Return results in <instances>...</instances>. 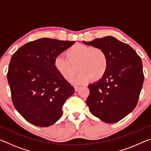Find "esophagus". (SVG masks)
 <instances>
[{
	"instance_id": "esophagus-1",
	"label": "esophagus",
	"mask_w": 151,
	"mask_h": 151,
	"mask_svg": "<svg viewBox=\"0 0 151 151\" xmlns=\"http://www.w3.org/2000/svg\"><path fill=\"white\" fill-rule=\"evenodd\" d=\"M81 88V86H78V85H75V91H76L77 92L79 89Z\"/></svg>"
}]
</instances>
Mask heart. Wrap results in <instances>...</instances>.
Masks as SVG:
<instances>
[{"instance_id": "b5f03b06", "label": "heart", "mask_w": 151, "mask_h": 151, "mask_svg": "<svg viewBox=\"0 0 151 151\" xmlns=\"http://www.w3.org/2000/svg\"><path fill=\"white\" fill-rule=\"evenodd\" d=\"M66 56H57L54 61L56 70L66 80L70 81L75 76L76 66L81 72L75 81L79 84L88 83L92 78L101 80L108 69V57L101 48L76 44L66 50Z\"/></svg>"}]
</instances>
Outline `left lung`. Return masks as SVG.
Here are the masks:
<instances>
[{"label":"left lung","mask_w":151,"mask_h":151,"mask_svg":"<svg viewBox=\"0 0 151 151\" xmlns=\"http://www.w3.org/2000/svg\"><path fill=\"white\" fill-rule=\"evenodd\" d=\"M83 42L102 48L109 60L105 75L88 85L86 104L94 116L114 123L137 106L144 81L141 58L129 45L111 36Z\"/></svg>","instance_id":"left-lung-1"}]
</instances>
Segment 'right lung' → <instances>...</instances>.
I'll return each instance as SVG.
<instances>
[{
	"label": "right lung",
	"mask_w": 151,
	"mask_h": 151,
	"mask_svg": "<svg viewBox=\"0 0 151 151\" xmlns=\"http://www.w3.org/2000/svg\"><path fill=\"white\" fill-rule=\"evenodd\" d=\"M75 42L42 38L22 46L11 57L7 79L12 103L35 126L57 122L66 99L75 93L54 65L55 58Z\"/></svg>",
	"instance_id": "add662e5"
}]
</instances>
